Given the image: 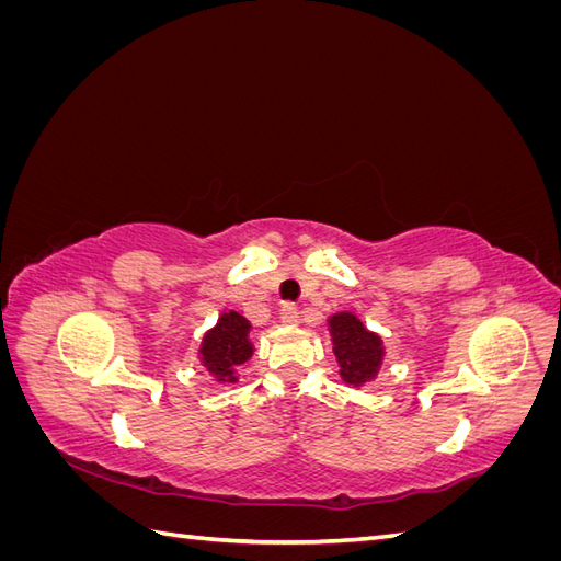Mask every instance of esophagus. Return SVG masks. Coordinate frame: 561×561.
<instances>
[{"mask_svg":"<svg viewBox=\"0 0 561 561\" xmlns=\"http://www.w3.org/2000/svg\"><path fill=\"white\" fill-rule=\"evenodd\" d=\"M280 322H283V325H297V322H299V311H297L295 304H283Z\"/></svg>","mask_w":561,"mask_h":561,"instance_id":"esophagus-1","label":"esophagus"}]
</instances>
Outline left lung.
<instances>
[{
  "label": "left lung",
  "instance_id": "1",
  "mask_svg": "<svg viewBox=\"0 0 561 561\" xmlns=\"http://www.w3.org/2000/svg\"><path fill=\"white\" fill-rule=\"evenodd\" d=\"M332 351L339 363V375L348 386H365L377 377L383 360L381 336L369 332L353 313L330 318Z\"/></svg>",
  "mask_w": 561,
  "mask_h": 561
}]
</instances>
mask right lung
<instances>
[{
	"instance_id": "1",
	"label": "right lung",
	"mask_w": 561,
	"mask_h": 561,
	"mask_svg": "<svg viewBox=\"0 0 561 561\" xmlns=\"http://www.w3.org/2000/svg\"><path fill=\"white\" fill-rule=\"evenodd\" d=\"M250 322L236 311L222 313L217 320V325L203 336L201 344V363L206 365L210 375L219 383H233L236 369H239L250 355Z\"/></svg>"
}]
</instances>
